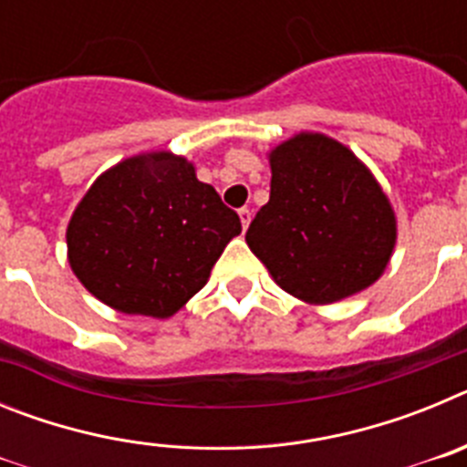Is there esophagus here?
<instances>
[{
  "mask_svg": "<svg viewBox=\"0 0 467 467\" xmlns=\"http://www.w3.org/2000/svg\"><path fill=\"white\" fill-rule=\"evenodd\" d=\"M238 214H241L243 229H247V226H250V220H253V213H250V208H241L238 210Z\"/></svg>",
  "mask_w": 467,
  "mask_h": 467,
  "instance_id": "34e87169",
  "label": "esophagus"
}]
</instances>
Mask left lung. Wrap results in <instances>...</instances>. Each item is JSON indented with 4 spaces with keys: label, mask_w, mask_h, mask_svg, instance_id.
<instances>
[{
    "label": "left lung",
    "mask_w": 467,
    "mask_h": 467,
    "mask_svg": "<svg viewBox=\"0 0 467 467\" xmlns=\"http://www.w3.org/2000/svg\"><path fill=\"white\" fill-rule=\"evenodd\" d=\"M269 161V203L245 241L275 283L308 304H332L379 280L395 247V214L356 154L299 133Z\"/></svg>",
    "instance_id": "8db88e82"
}]
</instances>
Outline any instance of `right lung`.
<instances>
[{
  "instance_id": "add662e5",
  "label": "right lung",
  "mask_w": 467,
  "mask_h": 467,
  "mask_svg": "<svg viewBox=\"0 0 467 467\" xmlns=\"http://www.w3.org/2000/svg\"><path fill=\"white\" fill-rule=\"evenodd\" d=\"M241 220L192 163L133 156L95 180L67 226L69 266L121 313L171 317L208 280Z\"/></svg>"
}]
</instances>
